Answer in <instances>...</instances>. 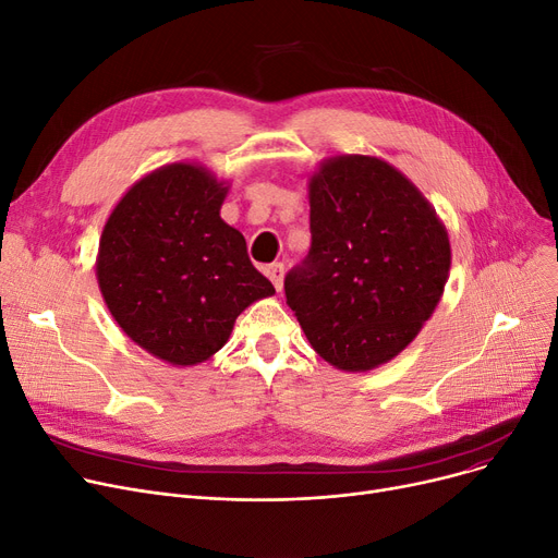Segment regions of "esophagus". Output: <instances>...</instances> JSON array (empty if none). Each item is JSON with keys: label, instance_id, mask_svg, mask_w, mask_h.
<instances>
[{"label": "esophagus", "instance_id": "obj_1", "mask_svg": "<svg viewBox=\"0 0 558 558\" xmlns=\"http://www.w3.org/2000/svg\"><path fill=\"white\" fill-rule=\"evenodd\" d=\"M264 274L274 282V287L280 291L282 289V278H284V264L282 262H274L269 267H264Z\"/></svg>", "mask_w": 558, "mask_h": 558}]
</instances>
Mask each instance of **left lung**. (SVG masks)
I'll list each match as a JSON object with an SVG mask.
<instances>
[{"label":"left lung","instance_id":"1","mask_svg":"<svg viewBox=\"0 0 558 558\" xmlns=\"http://www.w3.org/2000/svg\"><path fill=\"white\" fill-rule=\"evenodd\" d=\"M312 248L284 296L316 353L345 373L391 362L423 330L450 276L446 223L407 175L343 154L307 181Z\"/></svg>","mask_w":558,"mask_h":558}]
</instances>
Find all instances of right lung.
Wrapping results in <instances>:
<instances>
[{
    "instance_id": "add662e5",
    "label": "right lung",
    "mask_w": 558,
    "mask_h": 558,
    "mask_svg": "<svg viewBox=\"0 0 558 558\" xmlns=\"http://www.w3.org/2000/svg\"><path fill=\"white\" fill-rule=\"evenodd\" d=\"M228 181L196 162L162 165L117 201L97 253V282L117 326L171 366L210 360L238 316L276 294L221 219Z\"/></svg>"
}]
</instances>
